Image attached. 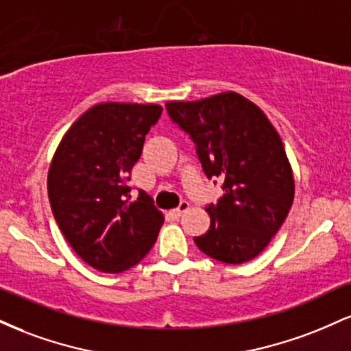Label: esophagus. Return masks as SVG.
I'll return each instance as SVG.
<instances>
[{
	"instance_id": "esophagus-1",
	"label": "esophagus",
	"mask_w": 351,
	"mask_h": 351,
	"mask_svg": "<svg viewBox=\"0 0 351 351\" xmlns=\"http://www.w3.org/2000/svg\"><path fill=\"white\" fill-rule=\"evenodd\" d=\"M188 209H189V203H188V201H181L180 206L173 209V215H175V216H181V215H183V213H186Z\"/></svg>"
}]
</instances>
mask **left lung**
<instances>
[{"label": "left lung", "mask_w": 351, "mask_h": 351, "mask_svg": "<svg viewBox=\"0 0 351 351\" xmlns=\"http://www.w3.org/2000/svg\"><path fill=\"white\" fill-rule=\"evenodd\" d=\"M167 110L195 142L208 178L223 180L224 195L206 206L211 224L196 245L226 264L254 259L280 229L295 193L279 134L256 104L231 90L170 100Z\"/></svg>", "instance_id": "1"}]
</instances>
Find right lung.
Listing matches in <instances>:
<instances>
[{
  "label": "right lung",
  "mask_w": 351,
  "mask_h": 351,
  "mask_svg": "<svg viewBox=\"0 0 351 351\" xmlns=\"http://www.w3.org/2000/svg\"><path fill=\"white\" fill-rule=\"evenodd\" d=\"M162 110L158 104H97L71 125L52 156V215L75 254L97 271L134 267L162 228L165 216L150 196L140 189L132 201L127 186Z\"/></svg>",
  "instance_id": "right-lung-1"
}]
</instances>
